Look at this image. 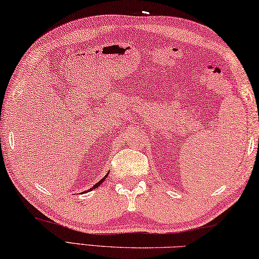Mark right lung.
I'll return each instance as SVG.
<instances>
[{
	"mask_svg": "<svg viewBox=\"0 0 259 259\" xmlns=\"http://www.w3.org/2000/svg\"><path fill=\"white\" fill-rule=\"evenodd\" d=\"M108 175H109V173H108ZM108 175H107V176H105L104 178H102V179H101V180H100L99 182H97V184H95L94 186H93V187H92L91 189H88V190H86V192H84V193H88V192H91V190H93V189H96L97 187H99V186H100V185H102V184H103V181L105 180V178H107V177H108Z\"/></svg>",
	"mask_w": 259,
	"mask_h": 259,
	"instance_id": "add662e5",
	"label": "right lung"
}]
</instances>
